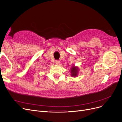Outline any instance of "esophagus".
<instances>
[{"mask_svg": "<svg viewBox=\"0 0 122 122\" xmlns=\"http://www.w3.org/2000/svg\"><path fill=\"white\" fill-rule=\"evenodd\" d=\"M60 61H58V60L55 61V64H56V65H59L60 64Z\"/></svg>", "mask_w": 122, "mask_h": 122, "instance_id": "obj_1", "label": "esophagus"}]
</instances>
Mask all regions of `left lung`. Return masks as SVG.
<instances>
[{
  "instance_id": "obj_1",
  "label": "left lung",
  "mask_w": 122,
  "mask_h": 122,
  "mask_svg": "<svg viewBox=\"0 0 122 122\" xmlns=\"http://www.w3.org/2000/svg\"><path fill=\"white\" fill-rule=\"evenodd\" d=\"M78 68L75 67H72L71 68V76L73 77H76L78 75Z\"/></svg>"
}]
</instances>
